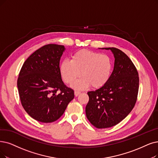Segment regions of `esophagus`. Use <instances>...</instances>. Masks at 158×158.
<instances>
[{"label": "esophagus", "mask_w": 158, "mask_h": 158, "mask_svg": "<svg viewBox=\"0 0 158 158\" xmlns=\"http://www.w3.org/2000/svg\"><path fill=\"white\" fill-rule=\"evenodd\" d=\"M81 93V92L80 91H74V95L76 96V97H77V96H78L79 94Z\"/></svg>", "instance_id": "esophagus-1"}]
</instances>
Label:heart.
I'll return each mask as SVG.
<instances>
[{
    "label": "heart",
    "instance_id": "heart-1",
    "mask_svg": "<svg viewBox=\"0 0 158 158\" xmlns=\"http://www.w3.org/2000/svg\"><path fill=\"white\" fill-rule=\"evenodd\" d=\"M113 64L108 56L92 50L82 49L74 52L71 60H64L60 65V75L67 84H72L77 90H83L92 85L94 89L104 86L110 78Z\"/></svg>",
    "mask_w": 158,
    "mask_h": 158
}]
</instances>
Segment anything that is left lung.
Masks as SVG:
<instances>
[{"label":"left lung","mask_w":158,"mask_h":158,"mask_svg":"<svg viewBox=\"0 0 158 158\" xmlns=\"http://www.w3.org/2000/svg\"><path fill=\"white\" fill-rule=\"evenodd\" d=\"M103 49L113 54L114 68L104 86L87 93L85 107L87 119L97 128L112 127L127 117L135 104L139 83L136 67L127 54L114 47Z\"/></svg>","instance_id":"8db88e82"}]
</instances>
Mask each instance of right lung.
<instances>
[{
  "mask_svg": "<svg viewBox=\"0 0 158 158\" xmlns=\"http://www.w3.org/2000/svg\"><path fill=\"white\" fill-rule=\"evenodd\" d=\"M65 50L64 45H44L24 61L19 74L17 87L22 106L37 121H56L74 97V91L63 82L60 73V61Z\"/></svg>",
  "mask_w": 158,
  "mask_h": 158,
  "instance_id": "right-lung-1",
  "label": "right lung"
}]
</instances>
